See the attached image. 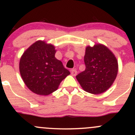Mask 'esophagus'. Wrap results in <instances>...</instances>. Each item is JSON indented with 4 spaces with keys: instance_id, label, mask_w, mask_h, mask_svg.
Here are the masks:
<instances>
[{
    "instance_id": "1",
    "label": "esophagus",
    "mask_w": 135,
    "mask_h": 135,
    "mask_svg": "<svg viewBox=\"0 0 135 135\" xmlns=\"http://www.w3.org/2000/svg\"><path fill=\"white\" fill-rule=\"evenodd\" d=\"M71 75L73 76H75L76 74H77V71H76V70L75 69H73V70H71Z\"/></svg>"
}]
</instances>
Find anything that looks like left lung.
I'll return each mask as SVG.
<instances>
[{"mask_svg":"<svg viewBox=\"0 0 135 135\" xmlns=\"http://www.w3.org/2000/svg\"><path fill=\"white\" fill-rule=\"evenodd\" d=\"M85 70L76 76L82 89L92 94H100L111 87L118 71L114 54L104 45L98 44L85 48Z\"/></svg>","mask_w":135,"mask_h":135,"instance_id":"left-lung-1","label":"left lung"}]
</instances>
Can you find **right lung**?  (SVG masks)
<instances>
[{"mask_svg":"<svg viewBox=\"0 0 135 135\" xmlns=\"http://www.w3.org/2000/svg\"><path fill=\"white\" fill-rule=\"evenodd\" d=\"M54 45L38 40L32 44L21 56L20 72L27 88L33 93L48 95L59 88L70 72L55 57Z\"/></svg>","mask_w":135,"mask_h":135,"instance_id":"obj_1","label":"right lung"}]
</instances>
